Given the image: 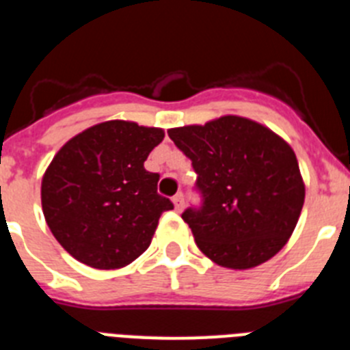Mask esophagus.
<instances>
[{"instance_id":"34e87169","label":"esophagus","mask_w":350,"mask_h":350,"mask_svg":"<svg viewBox=\"0 0 350 350\" xmlns=\"http://www.w3.org/2000/svg\"><path fill=\"white\" fill-rule=\"evenodd\" d=\"M173 205H175V211L177 212H180L182 208H184V195H182V193L173 196Z\"/></svg>"}]
</instances>
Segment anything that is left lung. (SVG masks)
<instances>
[{
    "label": "left lung",
    "instance_id": "1",
    "mask_svg": "<svg viewBox=\"0 0 350 350\" xmlns=\"http://www.w3.org/2000/svg\"><path fill=\"white\" fill-rule=\"evenodd\" d=\"M198 173L200 211L187 208L200 252L221 267L252 269L273 258L294 232L304 182L292 146L255 120L225 115L168 131Z\"/></svg>",
    "mask_w": 350,
    "mask_h": 350
}]
</instances>
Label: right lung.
Masks as SVG:
<instances>
[{
    "instance_id": "add662e5",
    "label": "right lung",
    "mask_w": 350,
    "mask_h": 350,
    "mask_svg": "<svg viewBox=\"0 0 350 350\" xmlns=\"http://www.w3.org/2000/svg\"><path fill=\"white\" fill-rule=\"evenodd\" d=\"M163 138L159 127L107 120L56 152L42 177V211L56 241L77 262L120 269L150 246L161 214L173 208L157 195L159 175L143 166Z\"/></svg>"
}]
</instances>
